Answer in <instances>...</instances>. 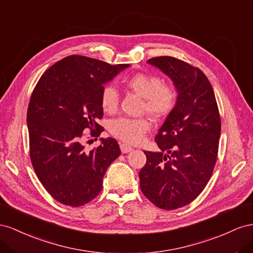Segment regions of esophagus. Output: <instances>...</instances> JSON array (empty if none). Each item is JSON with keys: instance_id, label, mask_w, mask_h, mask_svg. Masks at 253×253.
Masks as SVG:
<instances>
[{"instance_id": "obj_1", "label": "esophagus", "mask_w": 253, "mask_h": 253, "mask_svg": "<svg viewBox=\"0 0 253 253\" xmlns=\"http://www.w3.org/2000/svg\"><path fill=\"white\" fill-rule=\"evenodd\" d=\"M120 147H121V150L123 154H127V153H129V151H131L133 149L130 145H128V144H126V143H121Z\"/></svg>"}]
</instances>
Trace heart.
Returning <instances> with one entry per match:
<instances>
[{
    "label": "heart",
    "instance_id": "b5f03b06",
    "mask_svg": "<svg viewBox=\"0 0 253 253\" xmlns=\"http://www.w3.org/2000/svg\"><path fill=\"white\" fill-rule=\"evenodd\" d=\"M127 88L143 97L142 111L149 113L156 120L169 115L177 103V91L169 84L151 73H135L125 81ZM119 93L112 85H106L100 93L102 109L112 114L119 107ZM150 129L147 118H120L110 124V132L118 139L129 144L140 143Z\"/></svg>",
    "mask_w": 253,
    "mask_h": 253
}]
</instances>
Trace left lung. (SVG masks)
I'll use <instances>...</instances> for the list:
<instances>
[{
	"mask_svg": "<svg viewBox=\"0 0 253 253\" xmlns=\"http://www.w3.org/2000/svg\"><path fill=\"white\" fill-rule=\"evenodd\" d=\"M147 62L174 82L178 96L155 138L161 151H144L147 160L139 172L140 187L156 207L175 210L196 199L212 176L218 154L220 115L203 71L169 56Z\"/></svg>",
	"mask_w": 253,
	"mask_h": 253,
	"instance_id": "obj_1",
	"label": "left lung"
}]
</instances>
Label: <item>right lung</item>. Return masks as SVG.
Instances as JSON below:
<instances>
[{
    "mask_svg": "<svg viewBox=\"0 0 253 253\" xmlns=\"http://www.w3.org/2000/svg\"><path fill=\"white\" fill-rule=\"evenodd\" d=\"M128 67L72 55L47 69L35 86L27 109L31 161L44 189L62 205L81 207L94 199L121 155L113 138L90 151L83 142L84 132L97 138L104 131L97 124L104 115L100 93Z\"/></svg>",
    "mask_w": 253,
    "mask_h": 253,
    "instance_id": "obj_1",
    "label": "right lung"
}]
</instances>
